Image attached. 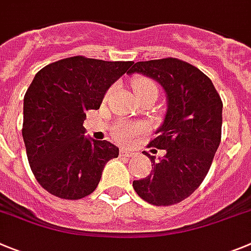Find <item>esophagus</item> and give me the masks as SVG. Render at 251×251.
Wrapping results in <instances>:
<instances>
[{"mask_svg": "<svg viewBox=\"0 0 251 251\" xmlns=\"http://www.w3.org/2000/svg\"><path fill=\"white\" fill-rule=\"evenodd\" d=\"M135 151H132V149L129 148H122L121 149V155L122 157H133V155H135Z\"/></svg>", "mask_w": 251, "mask_h": 251, "instance_id": "obj_1", "label": "esophagus"}]
</instances>
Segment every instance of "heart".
<instances>
[{
  "label": "heart",
  "mask_w": 251,
  "mask_h": 251,
  "mask_svg": "<svg viewBox=\"0 0 251 251\" xmlns=\"http://www.w3.org/2000/svg\"><path fill=\"white\" fill-rule=\"evenodd\" d=\"M133 91L137 96L146 93L149 91H157V86L153 80L147 77H137L133 79ZM141 133V128L134 124H121L113 129V135L117 141L121 143H127L132 141L133 138L137 137Z\"/></svg>",
  "instance_id": "obj_1"
}]
</instances>
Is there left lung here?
I'll use <instances>...</instances> for the list:
<instances>
[{
    "label": "left lung",
    "mask_w": 251,
    "mask_h": 251,
    "mask_svg": "<svg viewBox=\"0 0 251 251\" xmlns=\"http://www.w3.org/2000/svg\"><path fill=\"white\" fill-rule=\"evenodd\" d=\"M147 75L167 96L164 121L149 147L164 149L151 159L153 171L133 181L137 194L153 205H172L189 197L208 174L222 138L223 102L214 84L197 67L176 58L137 62L128 75Z\"/></svg>",
    "instance_id": "8db88e82"
}]
</instances>
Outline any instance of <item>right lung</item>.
Here are the masks:
<instances>
[{"label": "right lung", "instance_id": "obj_1", "mask_svg": "<svg viewBox=\"0 0 251 251\" xmlns=\"http://www.w3.org/2000/svg\"><path fill=\"white\" fill-rule=\"evenodd\" d=\"M132 64L75 56L34 75L25 94L22 137L29 167L48 193L70 201L87 197L108 160L118 157V147L84 135L83 123Z\"/></svg>", "mask_w": 251, "mask_h": 251}]
</instances>
